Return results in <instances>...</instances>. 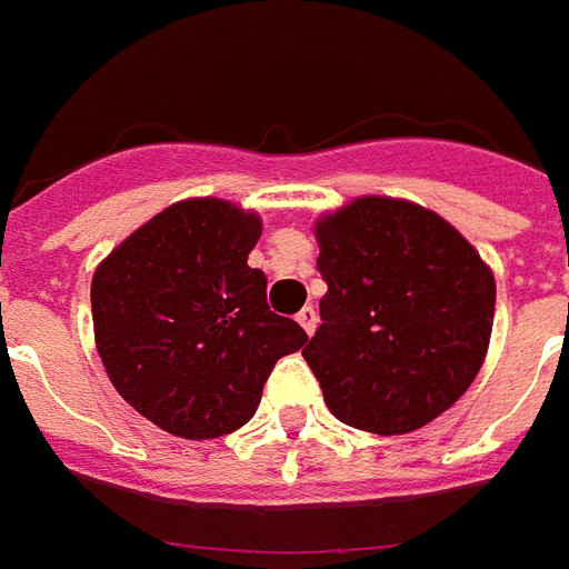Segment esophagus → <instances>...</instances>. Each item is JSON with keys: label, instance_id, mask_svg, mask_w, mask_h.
I'll use <instances>...</instances> for the list:
<instances>
[{"label": "esophagus", "instance_id": "esophagus-1", "mask_svg": "<svg viewBox=\"0 0 569 569\" xmlns=\"http://www.w3.org/2000/svg\"><path fill=\"white\" fill-rule=\"evenodd\" d=\"M297 321L303 325L306 333H316V325H318L316 306H303V309H300V316H297Z\"/></svg>", "mask_w": 569, "mask_h": 569}]
</instances>
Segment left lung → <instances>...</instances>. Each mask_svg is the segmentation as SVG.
<instances>
[{
  "label": "left lung",
  "mask_w": 569,
  "mask_h": 569,
  "mask_svg": "<svg viewBox=\"0 0 569 569\" xmlns=\"http://www.w3.org/2000/svg\"><path fill=\"white\" fill-rule=\"evenodd\" d=\"M321 325L303 349L330 413L377 435L432 422L487 356L497 281L438 213L358 199L318 220Z\"/></svg>",
  "instance_id": "1"
}]
</instances>
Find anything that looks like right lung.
<instances>
[{
	"label": "right lung",
	"instance_id": "1",
	"mask_svg": "<svg viewBox=\"0 0 569 569\" xmlns=\"http://www.w3.org/2000/svg\"><path fill=\"white\" fill-rule=\"evenodd\" d=\"M260 217L220 199L177 201L116 248L91 281L103 368L137 413L180 438H220L260 405L278 358L309 337L269 312L248 266Z\"/></svg>",
	"mask_w": 569,
	"mask_h": 569
}]
</instances>
